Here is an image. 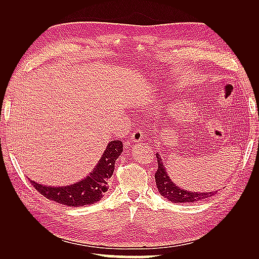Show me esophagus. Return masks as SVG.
Returning <instances> with one entry per match:
<instances>
[{"label":"esophagus","instance_id":"1","mask_svg":"<svg viewBox=\"0 0 259 259\" xmlns=\"http://www.w3.org/2000/svg\"><path fill=\"white\" fill-rule=\"evenodd\" d=\"M144 136V132L142 130H135L131 134V140L133 143H140Z\"/></svg>","mask_w":259,"mask_h":259}]
</instances>
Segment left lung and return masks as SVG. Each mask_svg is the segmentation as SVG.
<instances>
[{"label":"left lung","mask_w":259,"mask_h":259,"mask_svg":"<svg viewBox=\"0 0 259 259\" xmlns=\"http://www.w3.org/2000/svg\"><path fill=\"white\" fill-rule=\"evenodd\" d=\"M156 160H158V170L155 171V184L161 195L166 198L168 201L174 203H194L202 201L204 199L213 197L217 191L213 192H192L182 189L176 186L168 177L165 166L163 165V160L159 153H156Z\"/></svg>","instance_id":"1"}]
</instances>
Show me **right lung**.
Listing matches in <instances>:
<instances>
[{"mask_svg": "<svg viewBox=\"0 0 259 259\" xmlns=\"http://www.w3.org/2000/svg\"><path fill=\"white\" fill-rule=\"evenodd\" d=\"M122 151L121 140H112L108 144L95 168L88 177L76 184L65 187H51L40 185L33 180H30V183L46 199L59 204L74 207L93 204L101 200L107 192L108 183L114 170V163Z\"/></svg>", "mask_w": 259, "mask_h": 259, "instance_id": "obj_1", "label": "right lung"}]
</instances>
